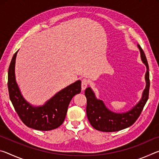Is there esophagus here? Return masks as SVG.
<instances>
[{
    "label": "esophagus",
    "mask_w": 159,
    "mask_h": 159,
    "mask_svg": "<svg viewBox=\"0 0 159 159\" xmlns=\"http://www.w3.org/2000/svg\"><path fill=\"white\" fill-rule=\"evenodd\" d=\"M88 84H89V80H88L87 79H84L82 80L81 82V88L83 90H84L86 88L88 87Z\"/></svg>",
    "instance_id": "34e87169"
}]
</instances>
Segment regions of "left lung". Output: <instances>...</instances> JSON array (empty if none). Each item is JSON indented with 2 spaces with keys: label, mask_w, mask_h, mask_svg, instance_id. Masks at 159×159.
<instances>
[{
  "label": "left lung",
  "mask_w": 159,
  "mask_h": 159,
  "mask_svg": "<svg viewBox=\"0 0 159 159\" xmlns=\"http://www.w3.org/2000/svg\"><path fill=\"white\" fill-rule=\"evenodd\" d=\"M140 51L142 62L147 66L145 74L146 87L142 93L140 100L135 106L127 112L115 113L107 108L103 101L96 98L95 93L89 87L85 90V95L87 99L86 114L91 125L96 130L102 132H115L130 127L136 121L142 111L144 107L149 98V65L143 50L138 45Z\"/></svg>",
  "instance_id": "1"
}]
</instances>
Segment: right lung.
<instances>
[{
	"instance_id": "right-lung-1",
	"label": "right lung",
	"mask_w": 159,
	"mask_h": 159,
	"mask_svg": "<svg viewBox=\"0 0 159 159\" xmlns=\"http://www.w3.org/2000/svg\"><path fill=\"white\" fill-rule=\"evenodd\" d=\"M17 51L13 55L8 69L9 96L20 119L29 128L47 131L58 128L65 119L71 99L80 93L81 81L77 80L56 93L43 106L34 107L25 100L15 80V67Z\"/></svg>"
}]
</instances>
